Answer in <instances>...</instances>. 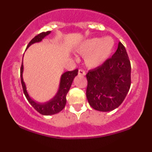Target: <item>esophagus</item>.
<instances>
[{"label":"esophagus","mask_w":152,"mask_h":152,"mask_svg":"<svg viewBox=\"0 0 152 152\" xmlns=\"http://www.w3.org/2000/svg\"><path fill=\"white\" fill-rule=\"evenodd\" d=\"M85 74H86V73H85V71L83 69H79L78 70V75H80V76H84Z\"/></svg>","instance_id":"esophagus-1"}]
</instances>
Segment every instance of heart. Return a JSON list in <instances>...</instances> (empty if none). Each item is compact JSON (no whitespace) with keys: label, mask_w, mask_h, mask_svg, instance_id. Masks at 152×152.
<instances>
[{"label":"heart","mask_w":152,"mask_h":152,"mask_svg":"<svg viewBox=\"0 0 152 152\" xmlns=\"http://www.w3.org/2000/svg\"><path fill=\"white\" fill-rule=\"evenodd\" d=\"M114 42L112 38L106 36L102 38H94L83 42L79 47L78 51L86 55L85 64L89 68L101 66L111 55Z\"/></svg>","instance_id":"1"}]
</instances>
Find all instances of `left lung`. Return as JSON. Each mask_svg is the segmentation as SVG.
<instances>
[{"label":"left lung","mask_w":152,"mask_h":152,"mask_svg":"<svg viewBox=\"0 0 152 152\" xmlns=\"http://www.w3.org/2000/svg\"><path fill=\"white\" fill-rule=\"evenodd\" d=\"M131 63L124 46L118 43L111 58L86 74V97L100 111H112L121 104L131 86Z\"/></svg>","instance_id":"left-lung-1"}]
</instances>
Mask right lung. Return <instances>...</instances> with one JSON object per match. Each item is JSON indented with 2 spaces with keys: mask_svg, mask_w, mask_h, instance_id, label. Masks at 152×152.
Listing matches in <instances>:
<instances>
[{
  "mask_svg": "<svg viewBox=\"0 0 152 152\" xmlns=\"http://www.w3.org/2000/svg\"><path fill=\"white\" fill-rule=\"evenodd\" d=\"M50 33V31H46V32L40 33L29 42L27 48H28L33 43L40 42L41 41H42L43 38L47 35L49 34ZM23 66L22 63L21 66H20V81H21L23 91V93L25 94L27 100L38 113L42 115H48H48L57 114L64 109L66 104V94L70 89V87L72 84L74 77L78 75V69L66 71L62 75L58 93L54 96V98L50 100L49 102L44 103V104H38L30 98V96L27 93V91H26L25 83L23 80Z\"/></svg>",
  "mask_w": 152,
  "mask_h": 152,
  "instance_id": "1",
  "label": "right lung"
}]
</instances>
